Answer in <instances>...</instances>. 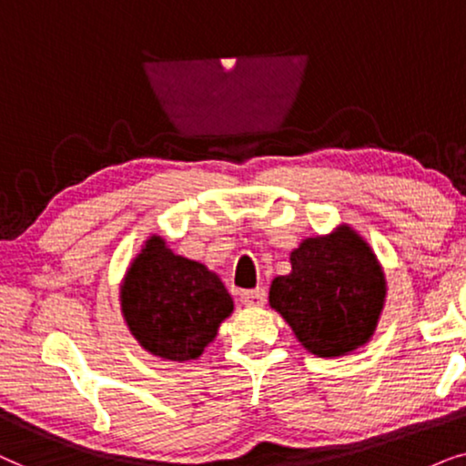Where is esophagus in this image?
<instances>
[{
	"mask_svg": "<svg viewBox=\"0 0 466 466\" xmlns=\"http://www.w3.org/2000/svg\"><path fill=\"white\" fill-rule=\"evenodd\" d=\"M240 302H243L245 307H262L266 302V289L264 288L247 289L240 294Z\"/></svg>",
	"mask_w": 466,
	"mask_h": 466,
	"instance_id": "obj_1",
	"label": "esophagus"
}]
</instances>
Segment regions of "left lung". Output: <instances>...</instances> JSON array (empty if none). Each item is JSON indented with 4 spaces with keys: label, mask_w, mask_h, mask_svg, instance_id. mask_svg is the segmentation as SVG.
Here are the masks:
<instances>
[{
    "label": "left lung",
    "mask_w": 466,
    "mask_h": 466,
    "mask_svg": "<svg viewBox=\"0 0 466 466\" xmlns=\"http://www.w3.org/2000/svg\"><path fill=\"white\" fill-rule=\"evenodd\" d=\"M289 262V275L272 281L268 302L302 347L339 358L367 345L386 302V277L367 240L339 226L302 240Z\"/></svg>",
    "instance_id": "obj_1"
}]
</instances>
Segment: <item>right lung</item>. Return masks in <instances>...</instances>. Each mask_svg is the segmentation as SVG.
<instances>
[{"mask_svg": "<svg viewBox=\"0 0 466 466\" xmlns=\"http://www.w3.org/2000/svg\"><path fill=\"white\" fill-rule=\"evenodd\" d=\"M121 311L142 350L187 362L217 337L234 300L207 266L177 256L164 238L151 237L123 279Z\"/></svg>", "mask_w": 466, "mask_h": 466, "instance_id": "right-lung-1", "label": "right lung"}]
</instances>
